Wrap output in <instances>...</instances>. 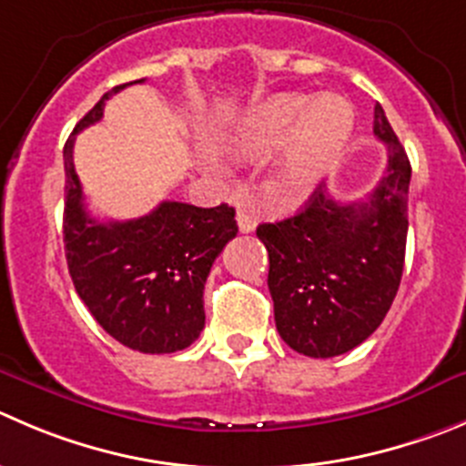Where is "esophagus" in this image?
<instances>
[{
	"label": "esophagus",
	"mask_w": 466,
	"mask_h": 466,
	"mask_svg": "<svg viewBox=\"0 0 466 466\" xmlns=\"http://www.w3.org/2000/svg\"><path fill=\"white\" fill-rule=\"evenodd\" d=\"M238 228L240 233H251L256 228V217L249 210H238Z\"/></svg>",
	"instance_id": "obj_1"
}]
</instances>
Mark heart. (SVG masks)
I'll return each mask as SVG.
<instances>
[{
	"instance_id": "1",
	"label": "heart",
	"mask_w": 466,
	"mask_h": 466,
	"mask_svg": "<svg viewBox=\"0 0 466 466\" xmlns=\"http://www.w3.org/2000/svg\"><path fill=\"white\" fill-rule=\"evenodd\" d=\"M354 123L352 105L340 96L311 100L304 93H277L230 118L217 144L236 159H258L281 146L272 164L274 180L299 194L336 169Z\"/></svg>"
}]
</instances>
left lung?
I'll return each instance as SVG.
<instances>
[{
    "label": "left lung",
    "mask_w": 466,
    "mask_h": 466,
    "mask_svg": "<svg viewBox=\"0 0 466 466\" xmlns=\"http://www.w3.org/2000/svg\"><path fill=\"white\" fill-rule=\"evenodd\" d=\"M373 132L387 144V169L366 201L339 203L318 185L297 215L256 228L269 256L279 334L313 359L363 343L400 286L411 167L382 105H375Z\"/></svg>",
    "instance_id": "left-lung-1"
}]
</instances>
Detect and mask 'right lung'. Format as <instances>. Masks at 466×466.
Masks as SVG:
<instances>
[{
    "mask_svg": "<svg viewBox=\"0 0 466 466\" xmlns=\"http://www.w3.org/2000/svg\"><path fill=\"white\" fill-rule=\"evenodd\" d=\"M126 86L105 93L64 146L66 260L79 299L109 336L130 350L169 354L189 348L206 325L203 286L226 242L238 236L236 210L228 203L162 201L130 221L88 215L73 164L75 135L100 121L109 96Z\"/></svg>",
    "mask_w": 466,
    "mask_h": 466,
    "instance_id": "obj_1",
    "label": "right lung"
}]
</instances>
